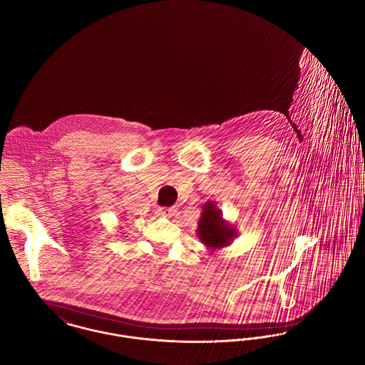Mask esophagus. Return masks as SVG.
Returning a JSON list of instances; mask_svg holds the SVG:
<instances>
[{"instance_id": "esophagus-1", "label": "esophagus", "mask_w": 365, "mask_h": 365, "mask_svg": "<svg viewBox=\"0 0 365 365\" xmlns=\"http://www.w3.org/2000/svg\"><path fill=\"white\" fill-rule=\"evenodd\" d=\"M173 212H175L173 208H160V210H157V215H160V216H172Z\"/></svg>"}]
</instances>
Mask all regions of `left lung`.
Returning a JSON list of instances; mask_svg holds the SVG:
<instances>
[{
    "mask_svg": "<svg viewBox=\"0 0 365 365\" xmlns=\"http://www.w3.org/2000/svg\"><path fill=\"white\" fill-rule=\"evenodd\" d=\"M197 237L207 247V250L216 251L233 242L237 237L236 226L223 219L222 211L214 201H207L202 205L201 217L198 219Z\"/></svg>",
    "mask_w": 365,
    "mask_h": 365,
    "instance_id": "1",
    "label": "left lung"
}]
</instances>
